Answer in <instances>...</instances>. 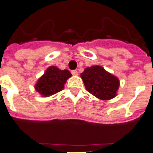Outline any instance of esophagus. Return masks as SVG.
Wrapping results in <instances>:
<instances>
[{"instance_id":"34e87169","label":"esophagus","mask_w":153,"mask_h":153,"mask_svg":"<svg viewBox=\"0 0 153 153\" xmlns=\"http://www.w3.org/2000/svg\"><path fill=\"white\" fill-rule=\"evenodd\" d=\"M72 74L73 75H78V71H77V70H72Z\"/></svg>"}]
</instances>
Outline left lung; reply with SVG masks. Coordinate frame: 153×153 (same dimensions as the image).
Instances as JSON below:
<instances>
[{"label":"left lung","instance_id":"1","mask_svg":"<svg viewBox=\"0 0 153 153\" xmlns=\"http://www.w3.org/2000/svg\"><path fill=\"white\" fill-rule=\"evenodd\" d=\"M86 90L101 100H109L117 96L120 81L100 66L87 67L81 74Z\"/></svg>","mask_w":153,"mask_h":153}]
</instances>
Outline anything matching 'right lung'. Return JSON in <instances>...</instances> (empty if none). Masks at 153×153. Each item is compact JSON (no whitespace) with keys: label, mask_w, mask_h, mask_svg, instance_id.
<instances>
[{"label":"right lung","mask_w":153,"mask_h":153,"mask_svg":"<svg viewBox=\"0 0 153 153\" xmlns=\"http://www.w3.org/2000/svg\"><path fill=\"white\" fill-rule=\"evenodd\" d=\"M71 76L72 74L67 69L61 70L51 66L37 81L35 90L43 97H48L61 91L64 88L66 80Z\"/></svg>","instance_id":"1"}]
</instances>
